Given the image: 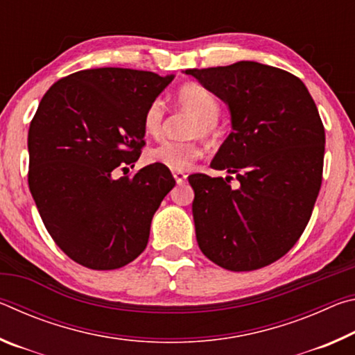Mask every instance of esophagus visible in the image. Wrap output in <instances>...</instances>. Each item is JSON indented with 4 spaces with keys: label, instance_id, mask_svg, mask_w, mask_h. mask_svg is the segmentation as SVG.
<instances>
[{
    "label": "esophagus",
    "instance_id": "34e87169",
    "mask_svg": "<svg viewBox=\"0 0 355 355\" xmlns=\"http://www.w3.org/2000/svg\"><path fill=\"white\" fill-rule=\"evenodd\" d=\"M172 173H173V178H175L177 184H183V183H186V180H188V175H186V173L182 171H173Z\"/></svg>",
    "mask_w": 355,
    "mask_h": 355
}]
</instances>
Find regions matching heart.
<instances>
[{
    "label": "heart",
    "mask_w": 355,
    "mask_h": 355,
    "mask_svg": "<svg viewBox=\"0 0 355 355\" xmlns=\"http://www.w3.org/2000/svg\"><path fill=\"white\" fill-rule=\"evenodd\" d=\"M178 107L191 112L188 136H200L213 139L218 136V117L220 112L219 101L208 87L199 83H188L175 94ZM164 103L153 100L144 112V130L150 136H158L163 130ZM202 148L197 141H163L148 152V159L171 171H186L199 158Z\"/></svg>",
    "instance_id": "obj_1"
}]
</instances>
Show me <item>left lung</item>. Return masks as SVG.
I'll return each mask as SVG.
<instances>
[{
	"mask_svg": "<svg viewBox=\"0 0 355 355\" xmlns=\"http://www.w3.org/2000/svg\"><path fill=\"white\" fill-rule=\"evenodd\" d=\"M232 114V133L211 161V178L189 175L192 216L203 255L228 271H255L290 250L307 227L320 194L324 125L297 76L271 65L239 61L189 69Z\"/></svg>",
	"mask_w": 355,
	"mask_h": 355,
	"instance_id": "8db88e82",
	"label": "left lung"
}]
</instances>
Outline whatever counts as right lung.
<instances>
[{
    "mask_svg": "<svg viewBox=\"0 0 355 355\" xmlns=\"http://www.w3.org/2000/svg\"><path fill=\"white\" fill-rule=\"evenodd\" d=\"M173 75L103 67L56 81L29 125L28 183L50 236L65 255L95 271L125 266L147 248L150 224L173 186L158 163L133 177L144 112Z\"/></svg>",
    "mask_w": 355,
    "mask_h": 355,
    "instance_id": "right-lung-1",
    "label": "right lung"
}]
</instances>
